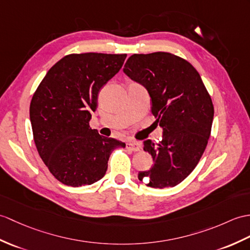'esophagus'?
I'll use <instances>...</instances> for the list:
<instances>
[{"mask_svg": "<svg viewBox=\"0 0 250 250\" xmlns=\"http://www.w3.org/2000/svg\"><path fill=\"white\" fill-rule=\"evenodd\" d=\"M125 146H126V149H129V150H131V151H134V152L139 151V150H141V148H142L141 144H139L138 142H135V141L127 142L125 144Z\"/></svg>", "mask_w": 250, "mask_h": 250, "instance_id": "esophagus-1", "label": "esophagus"}]
</instances>
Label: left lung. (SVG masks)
<instances>
[{"label": "left lung", "instance_id": "obj_1", "mask_svg": "<svg viewBox=\"0 0 250 250\" xmlns=\"http://www.w3.org/2000/svg\"><path fill=\"white\" fill-rule=\"evenodd\" d=\"M124 72L148 90L155 123L163 129L158 145L144 142L154 165L139 171L138 179L154 188L176 187L205 152L214 117L212 99L196 69L167 52L133 54Z\"/></svg>", "mask_w": 250, "mask_h": 250}]
</instances>
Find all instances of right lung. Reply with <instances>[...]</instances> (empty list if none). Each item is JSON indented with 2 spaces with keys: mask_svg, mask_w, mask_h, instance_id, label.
<instances>
[{
  "mask_svg": "<svg viewBox=\"0 0 250 250\" xmlns=\"http://www.w3.org/2000/svg\"><path fill=\"white\" fill-rule=\"evenodd\" d=\"M126 54H69L39 84L30 105L37 151L50 172L68 187L90 185L105 175L114 149L125 144L89 126L98 94L123 67Z\"/></svg>",
  "mask_w": 250,
  "mask_h": 250,
  "instance_id": "1",
  "label": "right lung"
}]
</instances>
